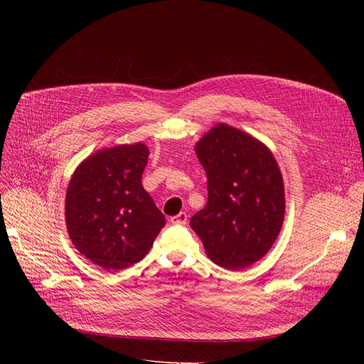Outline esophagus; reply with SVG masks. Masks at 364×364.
<instances>
[{"label": "esophagus", "mask_w": 364, "mask_h": 364, "mask_svg": "<svg viewBox=\"0 0 364 364\" xmlns=\"http://www.w3.org/2000/svg\"><path fill=\"white\" fill-rule=\"evenodd\" d=\"M169 221H171L172 224H177V225H186V224H187V214H186V213H180L178 215L171 217Z\"/></svg>", "instance_id": "obj_1"}]
</instances>
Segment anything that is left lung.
I'll return each mask as SVG.
<instances>
[{"label":"left lung","instance_id":"obj_1","mask_svg":"<svg viewBox=\"0 0 364 364\" xmlns=\"http://www.w3.org/2000/svg\"><path fill=\"white\" fill-rule=\"evenodd\" d=\"M208 203L190 220L208 258L239 272L272 250L284 218V186L272 150L242 129L217 124L195 146Z\"/></svg>","mask_w":364,"mask_h":364}]
</instances>
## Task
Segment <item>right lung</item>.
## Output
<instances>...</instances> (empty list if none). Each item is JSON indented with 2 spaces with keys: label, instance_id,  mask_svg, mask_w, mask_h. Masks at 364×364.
Here are the masks:
<instances>
[{
  "label": "right lung",
  "instance_id": "1",
  "mask_svg": "<svg viewBox=\"0 0 364 364\" xmlns=\"http://www.w3.org/2000/svg\"><path fill=\"white\" fill-rule=\"evenodd\" d=\"M149 147L144 143L103 147L70 177L65 220L87 259L107 272L143 259L165 225V217L141 184Z\"/></svg>",
  "mask_w": 364,
  "mask_h": 364
}]
</instances>
